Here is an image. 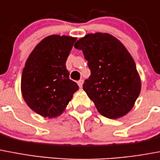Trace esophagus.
I'll use <instances>...</instances> for the list:
<instances>
[{
    "mask_svg": "<svg viewBox=\"0 0 160 160\" xmlns=\"http://www.w3.org/2000/svg\"><path fill=\"white\" fill-rule=\"evenodd\" d=\"M78 84L79 88H82V84H83V80H82V79H80L79 81H78Z\"/></svg>",
    "mask_w": 160,
    "mask_h": 160,
    "instance_id": "esophagus-1",
    "label": "esophagus"
}]
</instances>
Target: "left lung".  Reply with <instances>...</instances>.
I'll list each match as a JSON object with an SVG mask.
<instances>
[{"instance_id":"1","label":"left lung","mask_w":160,"mask_h":160,"mask_svg":"<svg viewBox=\"0 0 160 160\" xmlns=\"http://www.w3.org/2000/svg\"><path fill=\"white\" fill-rule=\"evenodd\" d=\"M74 47L88 61L91 75L82 88L98 112L109 119L127 114L140 95L141 82L126 47L107 33L87 34Z\"/></svg>"}]
</instances>
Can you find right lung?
<instances>
[{
  "instance_id": "1",
  "label": "right lung",
  "mask_w": 160,
  "mask_h": 160,
  "mask_svg": "<svg viewBox=\"0 0 160 160\" xmlns=\"http://www.w3.org/2000/svg\"><path fill=\"white\" fill-rule=\"evenodd\" d=\"M77 38L53 34L37 44L26 60L21 92L37 114L53 118L62 114L78 85L69 79L66 61Z\"/></svg>"
}]
</instances>
